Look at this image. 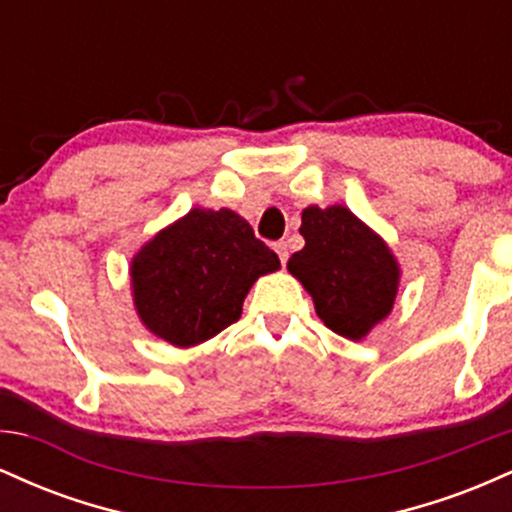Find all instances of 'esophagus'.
<instances>
[{
    "instance_id": "esophagus-1",
    "label": "esophagus",
    "mask_w": 512,
    "mask_h": 512,
    "mask_svg": "<svg viewBox=\"0 0 512 512\" xmlns=\"http://www.w3.org/2000/svg\"><path fill=\"white\" fill-rule=\"evenodd\" d=\"M274 250H276V255H279L281 264L289 262V245H286V240H279V243H274Z\"/></svg>"
}]
</instances>
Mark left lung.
<instances>
[{
    "mask_svg": "<svg viewBox=\"0 0 512 512\" xmlns=\"http://www.w3.org/2000/svg\"><path fill=\"white\" fill-rule=\"evenodd\" d=\"M289 272L301 279L320 320L346 339H361L392 310L399 269L387 245L346 207H308Z\"/></svg>",
    "mask_w": 512,
    "mask_h": 512,
    "instance_id": "left-lung-1",
    "label": "left lung"
}]
</instances>
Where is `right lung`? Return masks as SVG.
Wrapping results in <instances>:
<instances>
[{"label":"right lung","instance_id":"right-lung-1","mask_svg":"<svg viewBox=\"0 0 512 512\" xmlns=\"http://www.w3.org/2000/svg\"><path fill=\"white\" fill-rule=\"evenodd\" d=\"M274 269L276 252L236 211L192 209L134 257V305L158 337L195 346L233 325L252 281Z\"/></svg>","mask_w":512,"mask_h":512}]
</instances>
